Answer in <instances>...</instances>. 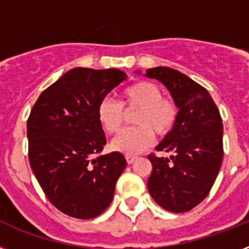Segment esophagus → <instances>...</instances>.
Returning a JSON list of instances; mask_svg holds the SVG:
<instances>
[{
	"mask_svg": "<svg viewBox=\"0 0 249 249\" xmlns=\"http://www.w3.org/2000/svg\"><path fill=\"white\" fill-rule=\"evenodd\" d=\"M125 159H126V163L128 164H132L134 160L137 159V156H132V155H126L125 156Z\"/></svg>",
	"mask_w": 249,
	"mask_h": 249,
	"instance_id": "obj_1",
	"label": "esophagus"
}]
</instances>
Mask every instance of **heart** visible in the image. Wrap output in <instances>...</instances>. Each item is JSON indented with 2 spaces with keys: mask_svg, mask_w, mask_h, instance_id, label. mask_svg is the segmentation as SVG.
Returning a JSON list of instances; mask_svg holds the SVG:
<instances>
[{
  "mask_svg": "<svg viewBox=\"0 0 249 249\" xmlns=\"http://www.w3.org/2000/svg\"><path fill=\"white\" fill-rule=\"evenodd\" d=\"M119 103L103 99L97 107V119L106 133L117 134L125 121V112H134V128L126 129L112 142L115 151L137 155L154 141V133L165 137L176 126L178 107L163 90L151 81H138L126 86L119 94Z\"/></svg>",
  "mask_w": 249,
  "mask_h": 249,
  "instance_id": "1",
  "label": "heart"
}]
</instances>
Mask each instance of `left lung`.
Returning a JSON list of instances; mask_svg holds the SVG:
<instances>
[{"instance_id":"1","label":"left lung","mask_w":249,"mask_h":249,"mask_svg":"<svg viewBox=\"0 0 249 249\" xmlns=\"http://www.w3.org/2000/svg\"><path fill=\"white\" fill-rule=\"evenodd\" d=\"M146 76L163 83L178 107L176 126L155 148L169 152L170 158L148 155L152 164L148 191L161 208L187 212L207 197L220 172L222 119L207 89L181 72L155 67Z\"/></svg>"}]
</instances>
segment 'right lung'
I'll return each instance as SVG.
<instances>
[{
    "label": "right lung",
    "instance_id": "right-lung-1",
    "mask_svg": "<svg viewBox=\"0 0 249 249\" xmlns=\"http://www.w3.org/2000/svg\"><path fill=\"white\" fill-rule=\"evenodd\" d=\"M126 79L120 70L73 68L45 89L27 121L29 164L50 203L67 216L89 220L111 204L126 166L107 143L97 107Z\"/></svg>",
    "mask_w": 249,
    "mask_h": 249
}]
</instances>
